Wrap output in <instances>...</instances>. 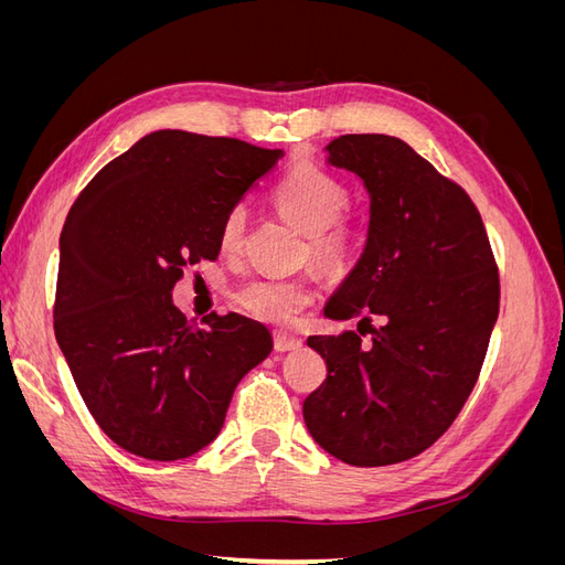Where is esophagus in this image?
Returning <instances> with one entry per match:
<instances>
[{
	"instance_id": "obj_1",
	"label": "esophagus",
	"mask_w": 565,
	"mask_h": 565,
	"mask_svg": "<svg viewBox=\"0 0 565 565\" xmlns=\"http://www.w3.org/2000/svg\"><path fill=\"white\" fill-rule=\"evenodd\" d=\"M273 341H276V351H280V353L295 351L301 347V337H297L292 332H285V330H278L276 334H273Z\"/></svg>"
}]
</instances>
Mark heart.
I'll use <instances>...</instances> for the list:
<instances>
[{
	"instance_id": "b5f03b06",
	"label": "heart",
	"mask_w": 565,
	"mask_h": 565,
	"mask_svg": "<svg viewBox=\"0 0 565 565\" xmlns=\"http://www.w3.org/2000/svg\"><path fill=\"white\" fill-rule=\"evenodd\" d=\"M347 188L318 164H297L273 191V204L292 224L311 235V252L324 264H341L353 249L355 235L337 216L347 207ZM245 210L235 207L221 224L218 241L226 252L241 247ZM313 299V287L297 278H264L241 289L237 303L266 322L287 324Z\"/></svg>"
}]
</instances>
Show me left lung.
I'll list each match as a JSON object with an SVG mask.
<instances>
[{
	"label": "left lung",
	"instance_id": "left-lung-1",
	"mask_svg": "<svg viewBox=\"0 0 565 565\" xmlns=\"http://www.w3.org/2000/svg\"><path fill=\"white\" fill-rule=\"evenodd\" d=\"M322 150L370 198L365 247L322 316L361 318L358 332L367 324L372 339L309 337L328 380L303 401V422L347 465H398L446 434L467 403L500 313L498 266L469 195L405 141L347 134Z\"/></svg>",
	"mask_w": 565,
	"mask_h": 565
}]
</instances>
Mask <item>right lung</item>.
<instances>
[{
    "instance_id": "add662e5",
    "label": "right lung",
    "mask_w": 565,
    "mask_h": 565,
    "mask_svg": "<svg viewBox=\"0 0 565 565\" xmlns=\"http://www.w3.org/2000/svg\"><path fill=\"white\" fill-rule=\"evenodd\" d=\"M285 150L160 129L108 162L61 233L54 330L73 380L119 448L158 461L218 436L233 391L273 351L241 313L185 320L181 268L216 259L221 224Z\"/></svg>"
}]
</instances>
